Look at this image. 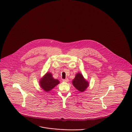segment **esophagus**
Instances as JSON below:
<instances>
[{
  "label": "esophagus",
  "mask_w": 132,
  "mask_h": 132,
  "mask_svg": "<svg viewBox=\"0 0 132 132\" xmlns=\"http://www.w3.org/2000/svg\"><path fill=\"white\" fill-rule=\"evenodd\" d=\"M62 81L63 82H68L69 81V79H63Z\"/></svg>",
  "instance_id": "esophagus-1"
}]
</instances>
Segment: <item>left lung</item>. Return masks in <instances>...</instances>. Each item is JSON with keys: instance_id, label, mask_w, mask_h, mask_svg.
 <instances>
[{"instance_id": "1", "label": "left lung", "mask_w": 132, "mask_h": 132, "mask_svg": "<svg viewBox=\"0 0 132 132\" xmlns=\"http://www.w3.org/2000/svg\"><path fill=\"white\" fill-rule=\"evenodd\" d=\"M72 83L76 88L81 92H83L88 87L89 83L81 73H77Z\"/></svg>"}]
</instances>
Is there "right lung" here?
I'll use <instances>...</instances> for the list:
<instances>
[{
	"label": "right lung",
	"mask_w": 132,
	"mask_h": 132,
	"mask_svg": "<svg viewBox=\"0 0 132 132\" xmlns=\"http://www.w3.org/2000/svg\"><path fill=\"white\" fill-rule=\"evenodd\" d=\"M59 83V80L54 79L51 73H47L39 81L40 86L46 92L51 90Z\"/></svg>",
	"instance_id": "obj_1"
}]
</instances>
